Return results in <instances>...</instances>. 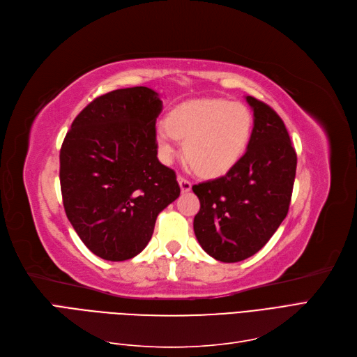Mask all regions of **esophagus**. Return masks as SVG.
Wrapping results in <instances>:
<instances>
[{
    "mask_svg": "<svg viewBox=\"0 0 357 357\" xmlns=\"http://www.w3.org/2000/svg\"><path fill=\"white\" fill-rule=\"evenodd\" d=\"M178 182H179V187H181L182 192H188L191 190V182L187 178H183V176L179 175Z\"/></svg>",
    "mask_w": 357,
    "mask_h": 357,
    "instance_id": "obj_1",
    "label": "esophagus"
}]
</instances>
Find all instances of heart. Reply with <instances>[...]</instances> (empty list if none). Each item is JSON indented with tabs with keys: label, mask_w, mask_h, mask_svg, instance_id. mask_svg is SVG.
Listing matches in <instances>:
<instances>
[{
	"label": "heart",
	"mask_w": 357,
	"mask_h": 357,
	"mask_svg": "<svg viewBox=\"0 0 357 357\" xmlns=\"http://www.w3.org/2000/svg\"><path fill=\"white\" fill-rule=\"evenodd\" d=\"M253 122L252 112L241 102L203 98L182 104L170 113L167 123L155 126L158 157L166 165L174 162L179 138L185 141L188 160L203 176H222L245 154Z\"/></svg>",
	"instance_id": "obj_1"
}]
</instances>
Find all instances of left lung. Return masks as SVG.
I'll return each mask as SVG.
<instances>
[{
  "instance_id": "obj_1",
  "label": "left lung",
  "mask_w": 357,
  "mask_h": 357,
  "mask_svg": "<svg viewBox=\"0 0 357 357\" xmlns=\"http://www.w3.org/2000/svg\"><path fill=\"white\" fill-rule=\"evenodd\" d=\"M255 126L245 154L227 175L194 185L200 212L194 232L204 252L241 261L265 245L288 213L297 154L282 119L268 104L245 97Z\"/></svg>"
}]
</instances>
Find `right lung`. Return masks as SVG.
Listing matches in <instances>:
<instances>
[{"mask_svg": "<svg viewBox=\"0 0 357 357\" xmlns=\"http://www.w3.org/2000/svg\"><path fill=\"white\" fill-rule=\"evenodd\" d=\"M155 91L123 88L91 101L76 116L60 150L64 212L96 256L122 261L151 240L158 213L181 188L157 158Z\"/></svg>", "mask_w": 357, "mask_h": 357, "instance_id": "obj_1", "label": "right lung"}]
</instances>
